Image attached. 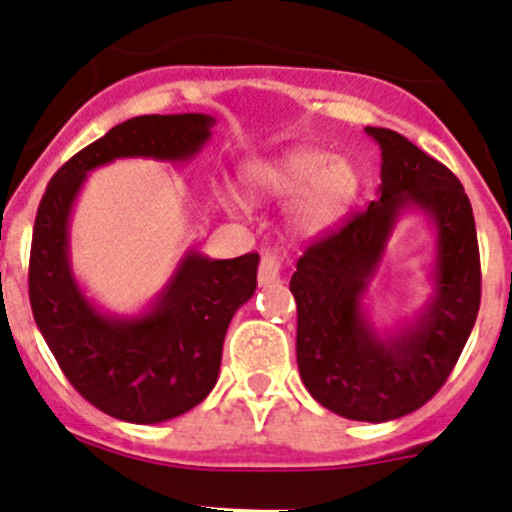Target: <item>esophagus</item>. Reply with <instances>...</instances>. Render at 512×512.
<instances>
[{
	"label": "esophagus",
	"mask_w": 512,
	"mask_h": 512,
	"mask_svg": "<svg viewBox=\"0 0 512 512\" xmlns=\"http://www.w3.org/2000/svg\"><path fill=\"white\" fill-rule=\"evenodd\" d=\"M279 274H282V260L274 252H265L260 260V270H257V282L267 287V284L279 282Z\"/></svg>",
	"instance_id": "1"
}]
</instances>
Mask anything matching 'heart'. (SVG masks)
Here are the masks:
<instances>
[{"mask_svg":"<svg viewBox=\"0 0 512 512\" xmlns=\"http://www.w3.org/2000/svg\"><path fill=\"white\" fill-rule=\"evenodd\" d=\"M242 184L257 201L292 198L287 206L289 230L297 238H316L351 211L360 176L346 157H331L324 149L301 144L274 157L247 161ZM228 203L235 206V198Z\"/></svg>","mask_w":512,"mask_h":512,"instance_id":"heart-1","label":"heart"}]
</instances>
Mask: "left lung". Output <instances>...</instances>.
<instances>
[{"label":"left lung","instance_id":"obj_1","mask_svg":"<svg viewBox=\"0 0 512 512\" xmlns=\"http://www.w3.org/2000/svg\"><path fill=\"white\" fill-rule=\"evenodd\" d=\"M380 144V198L311 242L292 274L297 363L319 405L358 422H390L432 400L454 370L481 306V257L461 181L410 139L365 127ZM419 207L438 228L435 294L392 337L377 336L362 297L396 218Z\"/></svg>","mask_w":512,"mask_h":512}]
</instances>
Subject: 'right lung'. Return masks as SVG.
Segmentation results:
<instances>
[{
    "mask_svg": "<svg viewBox=\"0 0 512 512\" xmlns=\"http://www.w3.org/2000/svg\"><path fill=\"white\" fill-rule=\"evenodd\" d=\"M213 122L201 112L132 117L68 159L39 203L29 257L36 326L75 390L122 422H166L206 400L230 319L255 294L260 255L211 260L188 250L147 314L107 316L71 272V208L88 171L125 157L186 161L208 142Z\"/></svg>",
    "mask_w": 512,
    "mask_h": 512,
    "instance_id": "add662e5",
    "label": "right lung"
}]
</instances>
